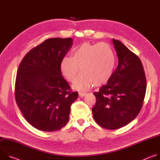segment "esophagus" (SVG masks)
<instances>
[{"instance_id": "34e87169", "label": "esophagus", "mask_w": 160, "mask_h": 160, "mask_svg": "<svg viewBox=\"0 0 160 160\" xmlns=\"http://www.w3.org/2000/svg\"><path fill=\"white\" fill-rule=\"evenodd\" d=\"M86 95V93L85 92H80L79 93H78V96H79V97L80 98H82V97H83V96H85Z\"/></svg>"}]
</instances>
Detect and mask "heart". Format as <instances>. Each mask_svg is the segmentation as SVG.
Returning a JSON list of instances; mask_svg holds the SVG:
<instances>
[{"label":"heart","instance_id":"heart-1","mask_svg":"<svg viewBox=\"0 0 160 160\" xmlns=\"http://www.w3.org/2000/svg\"><path fill=\"white\" fill-rule=\"evenodd\" d=\"M115 67V57L108 43L92 44L84 42L75 48L72 56L62 58L60 68L62 75L77 90H87L94 84L106 83L111 77Z\"/></svg>","mask_w":160,"mask_h":160}]
</instances>
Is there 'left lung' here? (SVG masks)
Returning a JSON list of instances; mask_svg holds the SVG:
<instances>
[{"label": "left lung", "mask_w": 160, "mask_h": 160, "mask_svg": "<svg viewBox=\"0 0 160 160\" xmlns=\"http://www.w3.org/2000/svg\"><path fill=\"white\" fill-rule=\"evenodd\" d=\"M118 64L106 85L94 92L96 102L92 111L101 127L122 128L139 113L146 91V79L141 61L120 41L112 38Z\"/></svg>", "instance_id": "left-lung-1"}]
</instances>
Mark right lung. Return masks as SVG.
Wrapping results in <instances>:
<instances>
[{
    "mask_svg": "<svg viewBox=\"0 0 160 160\" xmlns=\"http://www.w3.org/2000/svg\"><path fill=\"white\" fill-rule=\"evenodd\" d=\"M71 38H52L30 50L17 72L15 98L27 121L39 130L54 132L69 120L78 98L62 76L61 62L72 48Z\"/></svg>",
    "mask_w": 160,
    "mask_h": 160,
    "instance_id": "obj_1",
    "label": "right lung"
}]
</instances>
